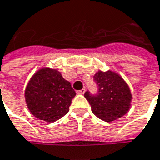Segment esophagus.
Instances as JSON below:
<instances>
[{"mask_svg": "<svg viewBox=\"0 0 160 160\" xmlns=\"http://www.w3.org/2000/svg\"><path fill=\"white\" fill-rule=\"evenodd\" d=\"M85 92H86V89L85 88H82L81 90H79L78 91V94H85Z\"/></svg>", "mask_w": 160, "mask_h": 160, "instance_id": "obj_1", "label": "esophagus"}]
</instances>
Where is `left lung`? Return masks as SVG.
<instances>
[{
  "label": "left lung",
  "mask_w": 160,
  "mask_h": 160,
  "mask_svg": "<svg viewBox=\"0 0 160 160\" xmlns=\"http://www.w3.org/2000/svg\"><path fill=\"white\" fill-rule=\"evenodd\" d=\"M94 80L98 86V93L93 95L87 91L84 96L96 117L105 122H112L128 113L132 94L122 76L111 70H99Z\"/></svg>",
  "instance_id": "left-lung-1"
}]
</instances>
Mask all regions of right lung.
<instances>
[{"mask_svg":"<svg viewBox=\"0 0 160 160\" xmlns=\"http://www.w3.org/2000/svg\"><path fill=\"white\" fill-rule=\"evenodd\" d=\"M76 95L71 83L57 69L41 68L30 78L24 91L30 112L40 120L53 122L69 111Z\"/></svg>","mask_w":160,"mask_h":160,"instance_id":"right-lung-1","label":"right lung"}]
</instances>
